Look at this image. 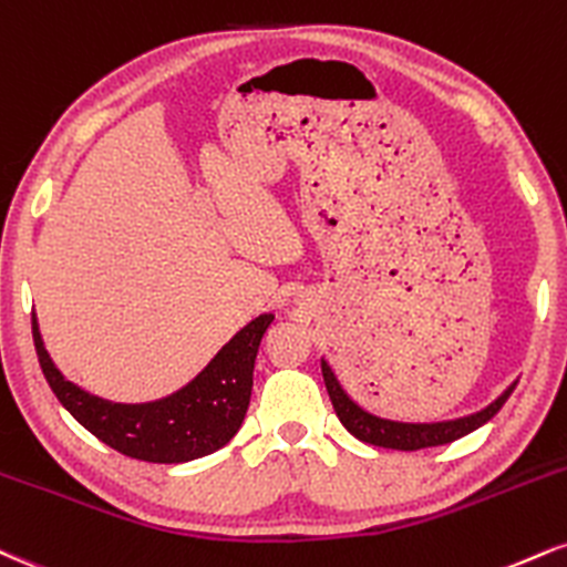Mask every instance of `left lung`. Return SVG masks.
Listing matches in <instances>:
<instances>
[{"label":"left lung","instance_id":"obj_1","mask_svg":"<svg viewBox=\"0 0 567 567\" xmlns=\"http://www.w3.org/2000/svg\"><path fill=\"white\" fill-rule=\"evenodd\" d=\"M322 378L327 385V393H330L332 406H336L338 420L343 422V427L349 431L353 439L372 443V446L383 449H399V452H417V449L427 446H443V443H452L462 435L473 433L475 427H481L483 422H488L496 412L504 406V401L509 399V393L515 391V385H509L494 404L483 409L478 414H470V417L452 420V422H433V425H406V422H391L380 420L367 414L364 409H359L349 395L343 393V388L338 385L336 374H332L327 361H322Z\"/></svg>","mask_w":567,"mask_h":567}]
</instances>
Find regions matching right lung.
Masks as SVG:
<instances>
[{"label":"right lung","mask_w":567,"mask_h":567,"mask_svg":"<svg viewBox=\"0 0 567 567\" xmlns=\"http://www.w3.org/2000/svg\"><path fill=\"white\" fill-rule=\"evenodd\" d=\"M271 319V313H264L243 327L179 393L142 406L111 404L68 383L44 351L33 317L31 330L39 364L52 393L94 439L132 460L176 465L218 452L240 431L250 404L256 353Z\"/></svg>","instance_id":"1"}]
</instances>
